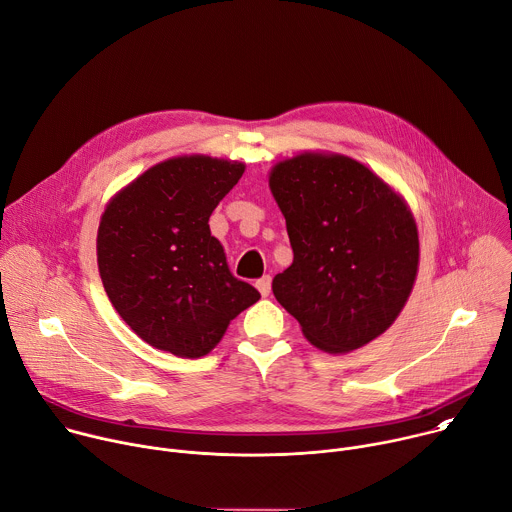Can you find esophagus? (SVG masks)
<instances>
[{
    "mask_svg": "<svg viewBox=\"0 0 512 512\" xmlns=\"http://www.w3.org/2000/svg\"><path fill=\"white\" fill-rule=\"evenodd\" d=\"M255 287L259 289V294H261L263 298H267L269 291H271V277H269V275H263L261 279L255 281Z\"/></svg>",
    "mask_w": 512,
    "mask_h": 512,
    "instance_id": "obj_1",
    "label": "esophagus"
}]
</instances>
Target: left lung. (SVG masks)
I'll return each mask as SVG.
<instances>
[{
    "label": "left lung",
    "mask_w": 512,
    "mask_h": 512,
    "mask_svg": "<svg viewBox=\"0 0 512 512\" xmlns=\"http://www.w3.org/2000/svg\"><path fill=\"white\" fill-rule=\"evenodd\" d=\"M269 188L294 249V263L273 277L275 300L326 352H350L381 336L417 275L419 239L407 204L346 156L279 162Z\"/></svg>",
    "instance_id": "left-lung-1"
}]
</instances>
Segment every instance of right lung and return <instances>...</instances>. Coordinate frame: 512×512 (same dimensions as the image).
Instances as JSON below:
<instances>
[{
	"label": "right lung",
	"mask_w": 512,
	"mask_h": 512,
	"mask_svg": "<svg viewBox=\"0 0 512 512\" xmlns=\"http://www.w3.org/2000/svg\"><path fill=\"white\" fill-rule=\"evenodd\" d=\"M245 166L206 156L150 168L105 208L97 235L103 287L125 324L154 348L208 354L261 294L237 279L208 218Z\"/></svg>",
	"instance_id": "right-lung-1"
}]
</instances>
